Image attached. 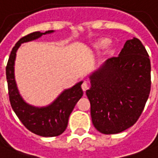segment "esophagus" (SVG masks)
I'll return each mask as SVG.
<instances>
[{
    "label": "esophagus",
    "instance_id": "obj_1",
    "mask_svg": "<svg viewBox=\"0 0 158 158\" xmlns=\"http://www.w3.org/2000/svg\"><path fill=\"white\" fill-rule=\"evenodd\" d=\"M81 89H82V91H83L84 93L86 92V90L88 89V84H87L86 81L82 82V84H81Z\"/></svg>",
    "mask_w": 158,
    "mask_h": 158
}]
</instances>
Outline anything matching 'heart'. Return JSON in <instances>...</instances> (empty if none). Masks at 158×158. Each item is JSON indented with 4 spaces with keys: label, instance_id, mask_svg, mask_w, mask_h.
Here are the masks:
<instances>
[{
    "label": "heart",
    "instance_id": "1",
    "mask_svg": "<svg viewBox=\"0 0 158 158\" xmlns=\"http://www.w3.org/2000/svg\"><path fill=\"white\" fill-rule=\"evenodd\" d=\"M104 46V48H109L110 46V42L106 39H102V40H100L99 41H97L95 44H94V47L95 48H100Z\"/></svg>",
    "mask_w": 158,
    "mask_h": 158
}]
</instances>
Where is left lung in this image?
Listing matches in <instances>:
<instances>
[{"label": "left lung", "mask_w": 158, "mask_h": 158, "mask_svg": "<svg viewBox=\"0 0 158 158\" xmlns=\"http://www.w3.org/2000/svg\"><path fill=\"white\" fill-rule=\"evenodd\" d=\"M86 91L94 127L116 134L133 126L151 92V61L136 38L127 40L118 56L111 57L90 76Z\"/></svg>", "instance_id": "left-lung-1"}]
</instances>
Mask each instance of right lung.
Segmentation results:
<instances>
[{
    "label": "right lung",
    "instance_id": "1",
    "mask_svg": "<svg viewBox=\"0 0 158 158\" xmlns=\"http://www.w3.org/2000/svg\"><path fill=\"white\" fill-rule=\"evenodd\" d=\"M52 31H34L21 38L13 48L6 67L9 101L13 110L26 128L42 137H56L65 131L69 117L77 102L83 94L81 88L82 81H80L71 89L64 90L50 106L41 108L28 105L19 95L14 73V65L18 48L21 43L34 40Z\"/></svg>",
    "mask_w": 158,
    "mask_h": 158
}]
</instances>
